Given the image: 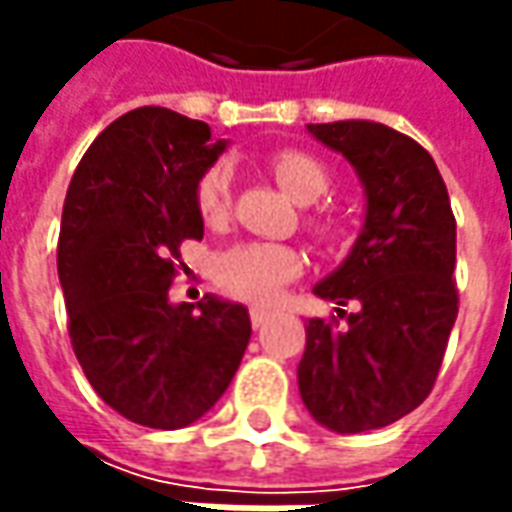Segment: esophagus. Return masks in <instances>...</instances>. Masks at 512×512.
<instances>
[{"label": "esophagus", "mask_w": 512, "mask_h": 512, "mask_svg": "<svg viewBox=\"0 0 512 512\" xmlns=\"http://www.w3.org/2000/svg\"><path fill=\"white\" fill-rule=\"evenodd\" d=\"M273 316V310L270 307H250V322H253V327H262Z\"/></svg>", "instance_id": "esophagus-1"}]
</instances>
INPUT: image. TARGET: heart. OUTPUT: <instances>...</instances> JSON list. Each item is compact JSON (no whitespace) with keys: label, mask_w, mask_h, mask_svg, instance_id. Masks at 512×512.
<instances>
[{"label":"heart","mask_w":512,"mask_h":512,"mask_svg":"<svg viewBox=\"0 0 512 512\" xmlns=\"http://www.w3.org/2000/svg\"><path fill=\"white\" fill-rule=\"evenodd\" d=\"M270 170L276 182L287 193L302 202L313 205L330 190V170L305 150H279L270 156ZM230 187H233V170L227 162H216L199 176L196 182V210L207 225L225 222L230 213ZM310 236L319 242L333 245L342 239V225L325 213L316 210L305 219ZM302 273V253L290 245L276 242H245L225 250L216 259V282L225 287L230 296H239L247 302H273L282 287L290 285Z\"/></svg>","instance_id":"obj_1"}]
</instances>
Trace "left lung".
<instances>
[{"label":"left lung","instance_id":"left-lung-1","mask_svg":"<svg viewBox=\"0 0 512 512\" xmlns=\"http://www.w3.org/2000/svg\"><path fill=\"white\" fill-rule=\"evenodd\" d=\"M307 130L356 168L367 216L344 265L313 287L345 322H307L299 393L322 427L364 433L399 422L436 384L459 313L456 219L433 156L410 136L364 119Z\"/></svg>","mask_w":512,"mask_h":512}]
</instances>
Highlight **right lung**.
<instances>
[{
    "mask_svg": "<svg viewBox=\"0 0 512 512\" xmlns=\"http://www.w3.org/2000/svg\"><path fill=\"white\" fill-rule=\"evenodd\" d=\"M222 150L199 119L130 110L93 139L62 207L56 265L73 353L102 402L156 430L205 416L250 342L247 307L168 299L179 247L205 236L196 182Z\"/></svg>",
    "mask_w": 512,
    "mask_h": 512,
    "instance_id": "1",
    "label": "right lung"
}]
</instances>
